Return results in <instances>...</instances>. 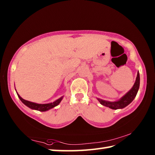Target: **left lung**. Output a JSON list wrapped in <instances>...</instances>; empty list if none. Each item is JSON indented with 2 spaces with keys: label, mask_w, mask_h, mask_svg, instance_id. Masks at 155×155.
Instances as JSON below:
<instances>
[{
  "label": "left lung",
  "mask_w": 155,
  "mask_h": 155,
  "mask_svg": "<svg viewBox=\"0 0 155 155\" xmlns=\"http://www.w3.org/2000/svg\"><path fill=\"white\" fill-rule=\"evenodd\" d=\"M140 74H139L138 72L137 78H136V81L133 87L131 88V90L128 91V93L126 94L121 99H120L119 101L115 102H109L106 101H103V100L98 98V101L100 102V103L103 104V106L109 107L110 109H112L124 108L125 107L128 105V104L134 100L136 95H137L139 87H140Z\"/></svg>",
  "instance_id": "1"
}]
</instances>
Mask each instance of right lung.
Segmentation results:
<instances>
[{"label": "right lung", "mask_w": 155, "mask_h": 155, "mask_svg": "<svg viewBox=\"0 0 155 155\" xmlns=\"http://www.w3.org/2000/svg\"><path fill=\"white\" fill-rule=\"evenodd\" d=\"M17 94H18V96L19 97V98L20 99V101H22L26 106H27L28 107H29V108L32 109L38 110V111H48V110L53 108V107H56L57 105H58V104L60 103V102L61 101V100L63 98V97H61V98L57 99V101L53 102V103H48V104H37L35 103H32V102L26 101V100L23 99L22 98H21L19 94H18V93H17Z\"/></svg>", "instance_id": "right-lung-1"}]
</instances>
